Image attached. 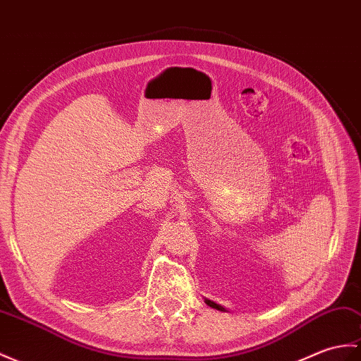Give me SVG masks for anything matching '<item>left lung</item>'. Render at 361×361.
<instances>
[{
    "mask_svg": "<svg viewBox=\"0 0 361 361\" xmlns=\"http://www.w3.org/2000/svg\"><path fill=\"white\" fill-rule=\"evenodd\" d=\"M204 303H206L207 306H211V307L216 309V311H224V312H228V309H226V307H223L221 305H216V303H215V301H212V300H209V298H204Z\"/></svg>",
    "mask_w": 361,
    "mask_h": 361,
    "instance_id": "obj_1",
    "label": "left lung"
}]
</instances>
